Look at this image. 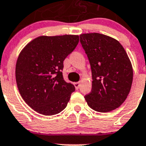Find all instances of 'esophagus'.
Instances as JSON below:
<instances>
[{
  "label": "esophagus",
  "instance_id": "obj_1",
  "mask_svg": "<svg viewBox=\"0 0 146 146\" xmlns=\"http://www.w3.org/2000/svg\"><path fill=\"white\" fill-rule=\"evenodd\" d=\"M74 87H75V88L78 89L80 88V82H74Z\"/></svg>",
  "mask_w": 146,
  "mask_h": 146
}]
</instances>
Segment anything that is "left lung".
<instances>
[{
  "instance_id": "obj_1",
  "label": "left lung",
  "mask_w": 146,
  "mask_h": 146,
  "mask_svg": "<svg viewBox=\"0 0 146 146\" xmlns=\"http://www.w3.org/2000/svg\"><path fill=\"white\" fill-rule=\"evenodd\" d=\"M92 72V90L85 96L91 109L100 113L115 110L128 96L133 69L123 46L114 38L98 33L80 35Z\"/></svg>"
}]
</instances>
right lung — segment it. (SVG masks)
Wrapping results in <instances>:
<instances>
[{
	"label": "right lung",
	"instance_id": "obj_1",
	"mask_svg": "<svg viewBox=\"0 0 146 146\" xmlns=\"http://www.w3.org/2000/svg\"><path fill=\"white\" fill-rule=\"evenodd\" d=\"M78 42V35L40 36L21 50L15 68L17 85L33 110L53 115L66 108L75 88L65 82L61 71Z\"/></svg>",
	"mask_w": 146,
	"mask_h": 146
}]
</instances>
